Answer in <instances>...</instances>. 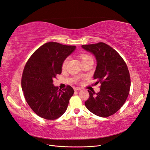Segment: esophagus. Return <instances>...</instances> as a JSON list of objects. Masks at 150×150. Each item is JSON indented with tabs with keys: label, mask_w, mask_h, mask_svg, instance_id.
I'll return each mask as SVG.
<instances>
[{
	"label": "esophagus",
	"mask_w": 150,
	"mask_h": 150,
	"mask_svg": "<svg viewBox=\"0 0 150 150\" xmlns=\"http://www.w3.org/2000/svg\"><path fill=\"white\" fill-rule=\"evenodd\" d=\"M80 90H81V89H80V88H79V87H75L74 88L75 91H80Z\"/></svg>",
	"instance_id": "esophagus-1"
}]
</instances>
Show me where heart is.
Returning a JSON list of instances; mask_svg holds the SVG:
<instances>
[{"label":"heart","instance_id":"1","mask_svg":"<svg viewBox=\"0 0 150 150\" xmlns=\"http://www.w3.org/2000/svg\"><path fill=\"white\" fill-rule=\"evenodd\" d=\"M91 56H89V55H87V54H82L81 56H80V58H81L82 62H83V61H84L87 59L91 58ZM68 58H67V59H66L64 60V63H63V67H64L65 66H66L67 63H68Z\"/></svg>","mask_w":150,"mask_h":150}]
</instances>
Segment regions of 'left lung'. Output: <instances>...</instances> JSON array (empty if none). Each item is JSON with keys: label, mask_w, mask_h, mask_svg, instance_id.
Returning a JSON list of instances; mask_svg holds the SVG:
<instances>
[{"label": "left lung", "mask_w": 150, "mask_h": 150, "mask_svg": "<svg viewBox=\"0 0 150 150\" xmlns=\"http://www.w3.org/2000/svg\"><path fill=\"white\" fill-rule=\"evenodd\" d=\"M82 47L94 56L96 68L94 79L101 83L100 91L89 93L85 102L91 112L101 117L116 113L124 104L130 88V74L124 60L110 46L103 42L82 45Z\"/></svg>", "instance_id": "obj_1"}]
</instances>
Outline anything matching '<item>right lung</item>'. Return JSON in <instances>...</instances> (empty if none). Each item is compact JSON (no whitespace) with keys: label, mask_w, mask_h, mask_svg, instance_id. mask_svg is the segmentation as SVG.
I'll use <instances>...</instances> for the list:
<instances>
[{"label":"right lung","mask_w":150,"mask_h":150,"mask_svg":"<svg viewBox=\"0 0 150 150\" xmlns=\"http://www.w3.org/2000/svg\"><path fill=\"white\" fill-rule=\"evenodd\" d=\"M76 46L50 42L42 45L30 57L21 79L26 102L38 116L54 120L63 115L74 93L73 88L58 89L53 79L62 70L64 61L74 52Z\"/></svg>","instance_id":"1"}]
</instances>
